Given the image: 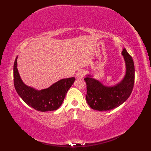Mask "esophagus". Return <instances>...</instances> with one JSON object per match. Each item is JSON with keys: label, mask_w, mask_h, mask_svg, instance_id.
Wrapping results in <instances>:
<instances>
[{"label": "esophagus", "mask_w": 151, "mask_h": 151, "mask_svg": "<svg viewBox=\"0 0 151 151\" xmlns=\"http://www.w3.org/2000/svg\"><path fill=\"white\" fill-rule=\"evenodd\" d=\"M84 77V71L83 70H79L76 73V78L77 79H81Z\"/></svg>", "instance_id": "obj_1"}]
</instances>
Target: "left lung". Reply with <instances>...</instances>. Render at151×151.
I'll list each match as a JSON object with an SVG mask.
<instances>
[{"label":"left lung","mask_w":151,"mask_h":151,"mask_svg":"<svg viewBox=\"0 0 151 151\" xmlns=\"http://www.w3.org/2000/svg\"><path fill=\"white\" fill-rule=\"evenodd\" d=\"M121 54L124 58L126 71L123 79L117 84L106 86L93 78V76L90 74L86 75V101L90 108L95 110L107 111L119 106L129 99L132 91L135 75L132 58L125 49Z\"/></svg>","instance_id":"obj_1"}]
</instances>
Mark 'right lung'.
<instances>
[{
    "label": "right lung",
    "instance_id": "1",
    "mask_svg": "<svg viewBox=\"0 0 151 151\" xmlns=\"http://www.w3.org/2000/svg\"><path fill=\"white\" fill-rule=\"evenodd\" d=\"M17 58L14 65V82L15 90L20 97L29 106L37 111H49L58 109L75 78L61 79L48 88L38 90L22 82L17 69Z\"/></svg>",
    "mask_w": 151,
    "mask_h": 151
}]
</instances>
